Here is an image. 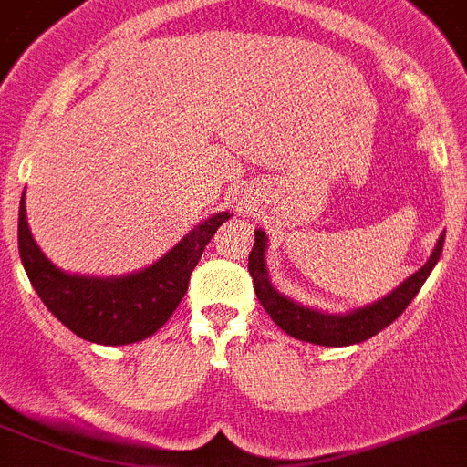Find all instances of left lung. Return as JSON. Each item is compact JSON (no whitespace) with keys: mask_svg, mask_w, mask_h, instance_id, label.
I'll list each match as a JSON object with an SVG mask.
<instances>
[{"mask_svg":"<svg viewBox=\"0 0 467 467\" xmlns=\"http://www.w3.org/2000/svg\"><path fill=\"white\" fill-rule=\"evenodd\" d=\"M444 234L440 236L433 254L417 273L408 277L403 285H399L389 296L379 301L363 306L358 310L345 312V315H328V312L312 310V307L298 306L292 298L280 294L268 280L266 271V234L262 229L254 231V247L250 252V268L252 282H254V294L264 310L271 315L273 322L286 333V336L296 337V340L315 342V345H327V348H345L354 342H363L368 337L378 336L382 328H387L393 319L403 315L405 307L412 303L417 296L426 277L431 275L433 266L438 264L442 254Z\"/></svg>","mask_w":467,"mask_h":467,"instance_id":"1","label":"left lung"}]
</instances>
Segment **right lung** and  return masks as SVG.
<instances>
[{
	"label": "right lung",
	"mask_w": 467,
	"mask_h": 467,
	"mask_svg": "<svg viewBox=\"0 0 467 467\" xmlns=\"http://www.w3.org/2000/svg\"><path fill=\"white\" fill-rule=\"evenodd\" d=\"M229 217V213H217L201 222L143 271L122 277H85L68 275L46 259L27 226L23 194L18 250L34 292L68 331L99 345H130L150 337L169 322L187 294L190 275L205 245Z\"/></svg>",
	"instance_id": "1"
}]
</instances>
